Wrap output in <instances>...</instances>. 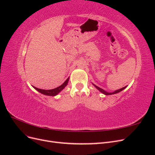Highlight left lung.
Instances as JSON below:
<instances>
[{
	"instance_id": "1",
	"label": "left lung",
	"mask_w": 155,
	"mask_h": 155,
	"mask_svg": "<svg viewBox=\"0 0 155 155\" xmlns=\"http://www.w3.org/2000/svg\"><path fill=\"white\" fill-rule=\"evenodd\" d=\"M93 84V83H92ZM93 85L94 86L98 91H100L101 93H103V94H104L105 95H111V94H116V93H118V92H121V91H123L124 89H125V88H126V87H123V88H120V89H118V90H116V91H115L114 92H106V91H105L104 89H102V88H100L99 87H97V86H96V85H94V84H93Z\"/></svg>"
}]
</instances>
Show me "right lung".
Masks as SVG:
<instances>
[{
  "label": "right lung",
  "instance_id": "obj_1",
  "mask_svg": "<svg viewBox=\"0 0 155 155\" xmlns=\"http://www.w3.org/2000/svg\"><path fill=\"white\" fill-rule=\"evenodd\" d=\"M68 80H69V78H67V79L66 81H65L61 85H60L59 87L55 88H54V89H51V90H44V89H40V88H38L37 87H34V88L35 89V90H37L38 92H39L40 93L43 94L44 95H46V96H56L58 95V94L63 89H64V88L66 87L67 85L68 84Z\"/></svg>",
  "mask_w": 155,
  "mask_h": 155
}]
</instances>
